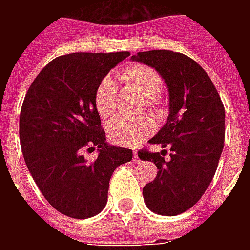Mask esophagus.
<instances>
[{
	"label": "esophagus",
	"mask_w": 250,
	"mask_h": 250,
	"mask_svg": "<svg viewBox=\"0 0 250 250\" xmlns=\"http://www.w3.org/2000/svg\"><path fill=\"white\" fill-rule=\"evenodd\" d=\"M132 159L135 161V162H139L141 159H139V155H138V151L132 152Z\"/></svg>",
	"instance_id": "34e87169"
}]
</instances>
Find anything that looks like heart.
Instances as JSON below:
<instances>
[{
	"mask_svg": "<svg viewBox=\"0 0 250 250\" xmlns=\"http://www.w3.org/2000/svg\"><path fill=\"white\" fill-rule=\"evenodd\" d=\"M119 79L127 87L135 89L145 96V103L154 111H159L162 100L158 93L162 89V77L152 66L132 64L119 73ZM116 85L109 76L103 77L95 91V107L99 116L104 120L115 115ZM155 125L150 118L142 116L138 119H118L108 125L109 141L120 146H135L151 135Z\"/></svg>",
	"mask_w": 250,
	"mask_h": 250,
	"instance_id": "obj_1",
	"label": "heart"
}]
</instances>
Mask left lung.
I'll use <instances>...</instances> for the list:
<instances>
[{
  "mask_svg": "<svg viewBox=\"0 0 250 250\" xmlns=\"http://www.w3.org/2000/svg\"><path fill=\"white\" fill-rule=\"evenodd\" d=\"M131 59L155 68L170 93L167 122L148 141L168 147L170 159L165 161L167 150L138 151L158 168L143 198L154 213L178 215L198 202L214 177L225 141V108L209 75L191 57L157 49Z\"/></svg>",
  "mask_w": 250,
  "mask_h": 250,
  "instance_id": "obj_1",
  "label": "left lung"
}]
</instances>
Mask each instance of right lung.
Masks as SVG:
<instances>
[{
  "label": "right lung",
  "instance_id": "right-lung-1",
  "mask_svg": "<svg viewBox=\"0 0 250 250\" xmlns=\"http://www.w3.org/2000/svg\"><path fill=\"white\" fill-rule=\"evenodd\" d=\"M128 52H77L53 59L30 84L20 114L25 163L44 198L62 214L89 218L104 209L114 170L132 150L108 146L95 91ZM99 150L88 163L84 151Z\"/></svg>",
  "mask_w": 250,
  "mask_h": 250
}]
</instances>
